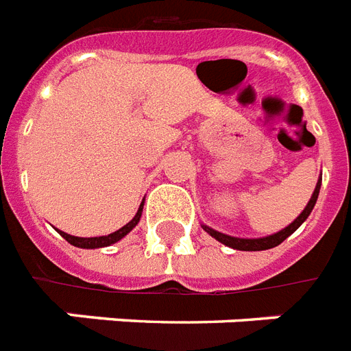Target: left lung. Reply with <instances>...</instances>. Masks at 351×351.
<instances>
[{"instance_id": "obj_1", "label": "left lung", "mask_w": 351, "mask_h": 351, "mask_svg": "<svg viewBox=\"0 0 351 351\" xmlns=\"http://www.w3.org/2000/svg\"><path fill=\"white\" fill-rule=\"evenodd\" d=\"M321 180L322 178H319V182H317L315 191H313V195H311L310 202H308V206L304 208V211H302V213H300L299 217H297V219H295L293 222L288 226V228H284V230H280L278 233H273V234H269V237H262V239H237V237H230V234H224L217 230H211L209 226H202L204 231H208V233L211 234L213 239H217L224 245H230V247H233V250L264 251V250H269V247H275V245H278L280 242H284V240L288 239L289 234L293 233V231L299 230L300 224H302V222H304V220L310 217L311 209H313V206H315V202H317V198H319Z\"/></svg>"}]
</instances>
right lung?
I'll list each match as a JSON object with an SVG mask.
<instances>
[{"label":"right lung","instance_id":"right-lung-1","mask_svg":"<svg viewBox=\"0 0 351 351\" xmlns=\"http://www.w3.org/2000/svg\"><path fill=\"white\" fill-rule=\"evenodd\" d=\"M142 209H143V200L142 204H140V208H138L136 215H134V219L131 220V222H127L123 228H120L118 231H114V233L111 234H106V237H90V239H82V237H73V234H67L63 233V231H60V234H62L63 239L67 240L69 244L76 245V247H84V250H96V247H106V245H111L114 244V242H118V240H121L123 237H125L129 231H132V228L140 222V217H142Z\"/></svg>","mask_w":351,"mask_h":351}]
</instances>
